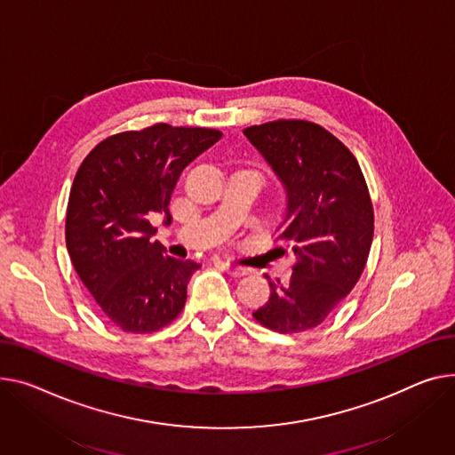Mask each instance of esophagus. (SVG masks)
<instances>
[{
    "label": "esophagus",
    "mask_w": 455,
    "mask_h": 455,
    "mask_svg": "<svg viewBox=\"0 0 455 455\" xmlns=\"http://www.w3.org/2000/svg\"><path fill=\"white\" fill-rule=\"evenodd\" d=\"M218 263H220V267H221L223 270H227L228 275L234 276V278H241V276L247 275V268H245V267H239V265L230 263V261H218Z\"/></svg>",
    "instance_id": "esophagus-1"
}]
</instances>
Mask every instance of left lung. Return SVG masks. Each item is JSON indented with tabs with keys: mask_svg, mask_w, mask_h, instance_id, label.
Here are the masks:
<instances>
[{
	"mask_svg": "<svg viewBox=\"0 0 455 455\" xmlns=\"http://www.w3.org/2000/svg\"><path fill=\"white\" fill-rule=\"evenodd\" d=\"M287 188L280 239L296 263L285 287L268 280L270 298L252 313L276 332L320 325L356 285L373 241V203L349 148L320 124L280 118L245 128Z\"/></svg>",
	"mask_w": 455,
	"mask_h": 455,
	"instance_id": "1",
	"label": "left lung"
}]
</instances>
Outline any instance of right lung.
Listing matches in <instances>:
<instances>
[{
    "mask_svg": "<svg viewBox=\"0 0 455 455\" xmlns=\"http://www.w3.org/2000/svg\"><path fill=\"white\" fill-rule=\"evenodd\" d=\"M223 133L164 123L115 133L82 161L68 203L66 243L78 278L104 316L124 332H154L183 311L201 267L166 256L151 218L172 221L183 170Z\"/></svg>",
    "mask_w": 455,
    "mask_h": 455,
    "instance_id": "right-lung-1",
    "label": "right lung"
}]
</instances>
